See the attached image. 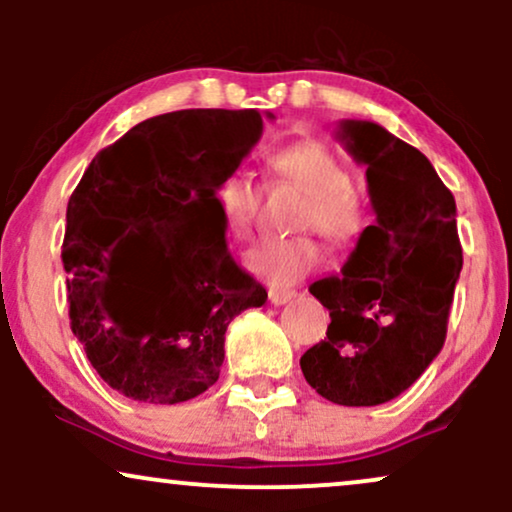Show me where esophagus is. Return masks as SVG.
<instances>
[{
    "instance_id": "1",
    "label": "esophagus",
    "mask_w": 512,
    "mask_h": 512,
    "mask_svg": "<svg viewBox=\"0 0 512 512\" xmlns=\"http://www.w3.org/2000/svg\"><path fill=\"white\" fill-rule=\"evenodd\" d=\"M293 296H296V291H289V289H269V303H272V305H284V303H289Z\"/></svg>"
}]
</instances>
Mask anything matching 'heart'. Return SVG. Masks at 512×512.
I'll use <instances>...</instances> for the list:
<instances>
[{"label": "heart", "mask_w": 512, "mask_h": 512, "mask_svg": "<svg viewBox=\"0 0 512 512\" xmlns=\"http://www.w3.org/2000/svg\"><path fill=\"white\" fill-rule=\"evenodd\" d=\"M274 180L289 182L305 195L296 228H315L327 243L346 248L356 243L370 221V204L361 187L351 182L344 158L317 139H301L267 156ZM216 204L228 231L250 238L262 207V190L243 170H233L216 187ZM322 252L313 236L267 238L248 252L245 264L269 284L289 286L301 281L320 262Z\"/></svg>", "instance_id": "b5f03b06"}]
</instances>
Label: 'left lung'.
<instances>
[{
  "label": "left lung",
  "mask_w": 512,
  "mask_h": 512,
  "mask_svg": "<svg viewBox=\"0 0 512 512\" xmlns=\"http://www.w3.org/2000/svg\"><path fill=\"white\" fill-rule=\"evenodd\" d=\"M339 137L368 166L378 219L342 276L310 286L332 322L301 370L330 402L375 407L402 395L443 349L462 245L455 197L419 149L375 122L346 120Z\"/></svg>",
  "instance_id": "8db88e82"
}]
</instances>
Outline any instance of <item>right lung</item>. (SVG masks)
<instances>
[{"label": "right lung", "mask_w": 512, "mask_h": 512, "mask_svg": "<svg viewBox=\"0 0 512 512\" xmlns=\"http://www.w3.org/2000/svg\"><path fill=\"white\" fill-rule=\"evenodd\" d=\"M262 134L257 110L149 117L86 168L67 204L69 325L96 373L146 404H178L219 380L228 322L267 291L233 260L216 187ZM154 280L137 309L124 291Z\"/></svg>", "instance_id": "right-lung-1"}]
</instances>
